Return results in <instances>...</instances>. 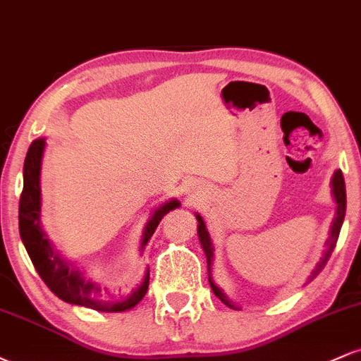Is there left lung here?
Here are the masks:
<instances>
[{
	"label": "left lung",
	"instance_id": "left-lung-1",
	"mask_svg": "<svg viewBox=\"0 0 361 361\" xmlns=\"http://www.w3.org/2000/svg\"><path fill=\"white\" fill-rule=\"evenodd\" d=\"M331 188H333V190H331V193H333L334 204H336V214H334L333 222H331L329 239H327V243H326L324 255H322L321 261H319V263L316 264V268H314L312 273H310L309 281L316 279L319 273L324 270L327 259L331 258V252H333L334 247H336L339 231H341L343 221H345V214H346V188H345V178H343L341 169H336V171H334L333 178H331ZM195 217H197V221H198V239H200V244H202V247H204V252H205V256H207V267H209V283H210V287H212V292L215 293V297H219V299H221L224 304L227 305V307L239 309L238 305H235L234 302L231 300L229 297L226 295V293H224V290L219 288L217 285L214 283V280H212V261H214L212 239H210L209 231H207L204 219H202L198 214H195Z\"/></svg>",
	"mask_w": 361,
	"mask_h": 361
}]
</instances>
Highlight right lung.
<instances>
[{
  "instance_id": "right-lung-1",
  "label": "right lung",
  "mask_w": 361,
  "mask_h": 361,
  "mask_svg": "<svg viewBox=\"0 0 361 361\" xmlns=\"http://www.w3.org/2000/svg\"><path fill=\"white\" fill-rule=\"evenodd\" d=\"M45 151V139H37L28 147L23 164V192L18 207V227L20 238L25 244L28 256L34 263L37 273L45 281L51 292L68 304L81 305L98 312H123L139 304L146 295L149 287V268L144 279L128 295H115L109 290L102 288L98 281L86 279L82 270L76 268L71 261L62 258L59 251L54 250L51 239L47 238L40 222L42 214V192H40V171H42V157ZM178 198L161 204L152 210L146 222L140 241V252L144 251L149 239L154 234L161 219L169 210L180 207Z\"/></svg>"
}]
</instances>
